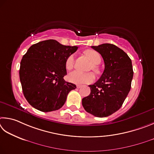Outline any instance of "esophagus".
<instances>
[{"label":"esophagus","instance_id":"obj_1","mask_svg":"<svg viewBox=\"0 0 154 154\" xmlns=\"http://www.w3.org/2000/svg\"><path fill=\"white\" fill-rule=\"evenodd\" d=\"M76 87L78 88H80V87H82V85H78L77 86H76Z\"/></svg>","mask_w":154,"mask_h":154}]
</instances>
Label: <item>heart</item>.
I'll list each match as a JSON object with an SVG mask.
<instances>
[{
	"label": "heart",
	"instance_id": "heart-1",
	"mask_svg": "<svg viewBox=\"0 0 154 154\" xmlns=\"http://www.w3.org/2000/svg\"><path fill=\"white\" fill-rule=\"evenodd\" d=\"M86 55L90 59V60L93 63V69L95 71H98V68L96 65L100 63L101 61V57L100 54L96 51L88 50L86 51ZM74 65V55H70L67 58L66 61V67L67 69H71L73 68ZM95 79V75L93 72L82 73L81 72L75 70L70 72L68 75V80L69 82L74 84L82 85V84H89L93 82Z\"/></svg>",
	"mask_w": 154,
	"mask_h": 154
}]
</instances>
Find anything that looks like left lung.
I'll use <instances>...</instances> for the list:
<instances>
[{"mask_svg": "<svg viewBox=\"0 0 154 154\" xmlns=\"http://www.w3.org/2000/svg\"><path fill=\"white\" fill-rule=\"evenodd\" d=\"M101 55L105 69L97 82L88 87L90 95L83 98L82 106L96 117H107L118 111L131 90L133 77L132 61L125 51L109 43L92 46Z\"/></svg>", "mask_w": 154, "mask_h": 154, "instance_id": "left-lung-1", "label": "left lung"}]
</instances>
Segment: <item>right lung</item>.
<instances>
[{"instance_id": "right-lung-1", "label": "right lung", "mask_w": 154, "mask_h": 154, "mask_svg": "<svg viewBox=\"0 0 154 154\" xmlns=\"http://www.w3.org/2000/svg\"><path fill=\"white\" fill-rule=\"evenodd\" d=\"M78 47L47 40L32 45L20 63V79L23 95L31 106L43 112L60 109L69 91L76 86L65 81L66 61Z\"/></svg>"}]
</instances>
